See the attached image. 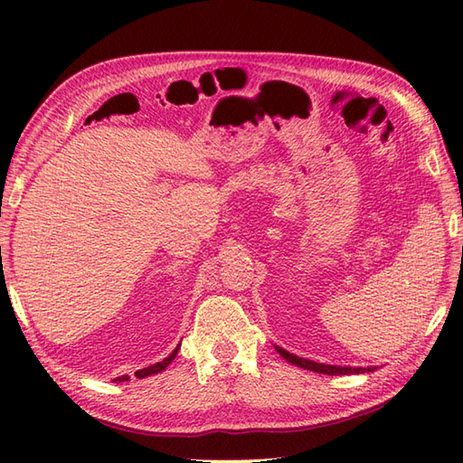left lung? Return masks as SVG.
I'll return each mask as SVG.
<instances>
[{"label": "left lung", "instance_id": "obj_1", "mask_svg": "<svg viewBox=\"0 0 463 463\" xmlns=\"http://www.w3.org/2000/svg\"><path fill=\"white\" fill-rule=\"evenodd\" d=\"M276 347V352L282 355L286 361H289L291 365H298L301 369H307V371H315V373H320V374H361V373H373L376 367H342V365H325V363H317V361H311V359H305V357H298L293 355L289 352H286V349L282 347Z\"/></svg>", "mask_w": 463, "mask_h": 463}]
</instances>
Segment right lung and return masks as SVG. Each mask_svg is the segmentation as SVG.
Returning <instances> with one entry per match:
<instances>
[{"label": "right lung", "instance_id": "obj_1", "mask_svg": "<svg viewBox=\"0 0 463 463\" xmlns=\"http://www.w3.org/2000/svg\"><path fill=\"white\" fill-rule=\"evenodd\" d=\"M179 345L181 344H177V347L174 349V352L167 355L164 361H160V363H154V365H150V367H146V369H141V371H137L135 373V376L137 378H145V376H150V374H156V373H162L167 365H170V363L175 359V355H177V352H179ZM123 381H129V376L128 374H123V376H118V378H114V383H123Z\"/></svg>", "mask_w": 463, "mask_h": 463}]
</instances>
